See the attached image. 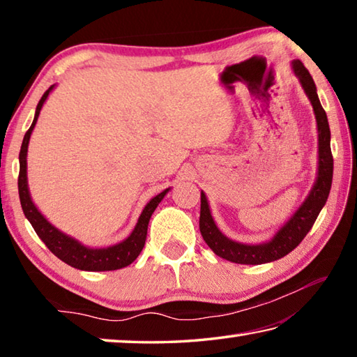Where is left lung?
I'll return each instance as SVG.
<instances>
[{"instance_id": "left-lung-1", "label": "left lung", "mask_w": 357, "mask_h": 357, "mask_svg": "<svg viewBox=\"0 0 357 357\" xmlns=\"http://www.w3.org/2000/svg\"><path fill=\"white\" fill-rule=\"evenodd\" d=\"M294 75L299 78V82L304 88L307 98L310 99L317 118L318 128V174L317 181L313 184L309 197L301 204L299 209L291 215L285 225H283L275 236L263 244H241L236 241L227 238L211 215V209L208 204V198L202 190V209H200V231L204 243L209 245L215 255L225 258L231 263L238 264H263L275 261L282 257L288 255L289 252L296 249L301 244V241L305 238V234L310 231V228L315 223L319 211L328 202L332 173H334V159L331 153V130L328 116H326L324 108L319 104L317 86L313 82L309 70L304 68L299 59H294L291 63Z\"/></svg>"}]
</instances>
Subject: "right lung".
Masks as SVG:
<instances>
[{
    "label": "right lung",
    "mask_w": 357,
    "mask_h": 357,
    "mask_svg": "<svg viewBox=\"0 0 357 357\" xmlns=\"http://www.w3.org/2000/svg\"><path fill=\"white\" fill-rule=\"evenodd\" d=\"M55 88V84H52L50 88L47 89L42 96L38 107H36V114L33 119L31 128L23 137V143L20 148V173H19V195H20V203L23 214H25L26 219L31 223L34 231L38 233V236L42 239L48 250H50L53 255L58 257L61 261L66 264L72 266V268L80 269V271H114L121 269L134 263L137 257L140 255V252L144 247V241H146L148 234V223L151 215L159 206V203L164 200L167 192L170 189H165L160 192L159 195H155L153 200H151L146 206H144L142 215L138 217V222L128 238H126L123 243L114 244L110 247H102V249H91V247L83 245L78 243L77 239L68 236V234L59 231L56 227H53L50 222H48L44 215L40 214V211L36 208V204L31 200V195H29L28 189V178H26V154H28V143L29 137H31V132L34 129L36 123H38L40 108L47 100L48 94H50L52 89Z\"/></svg>",
    "instance_id": "obj_1"
}]
</instances>
